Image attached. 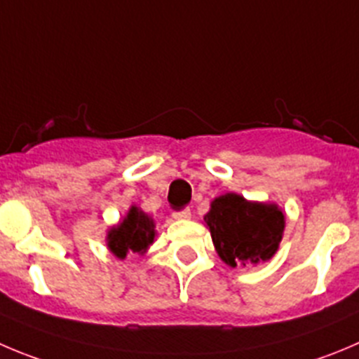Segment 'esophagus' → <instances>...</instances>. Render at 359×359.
<instances>
[{"mask_svg": "<svg viewBox=\"0 0 359 359\" xmlns=\"http://www.w3.org/2000/svg\"><path fill=\"white\" fill-rule=\"evenodd\" d=\"M190 217H192V213H190L189 210L174 211V213H172V218H174V220H189Z\"/></svg>", "mask_w": 359, "mask_h": 359, "instance_id": "1", "label": "esophagus"}]
</instances>
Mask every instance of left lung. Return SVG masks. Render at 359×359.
<instances>
[{
  "label": "left lung",
  "mask_w": 359,
  "mask_h": 359,
  "mask_svg": "<svg viewBox=\"0 0 359 359\" xmlns=\"http://www.w3.org/2000/svg\"><path fill=\"white\" fill-rule=\"evenodd\" d=\"M204 222L222 261L233 268H247L275 255L284 236L285 215L276 204L247 201L229 192L211 203Z\"/></svg>",
  "instance_id": "left-lung-1"
}]
</instances>
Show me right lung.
Masks as SVG:
<instances>
[{
  "instance_id": "right-lung-1",
  "label": "right lung",
  "mask_w": 359,
  "mask_h": 359,
  "mask_svg": "<svg viewBox=\"0 0 359 359\" xmlns=\"http://www.w3.org/2000/svg\"><path fill=\"white\" fill-rule=\"evenodd\" d=\"M155 222L137 206H130L126 217L109 229L107 247L118 259H125L128 252L144 255L155 240Z\"/></svg>"
}]
</instances>
